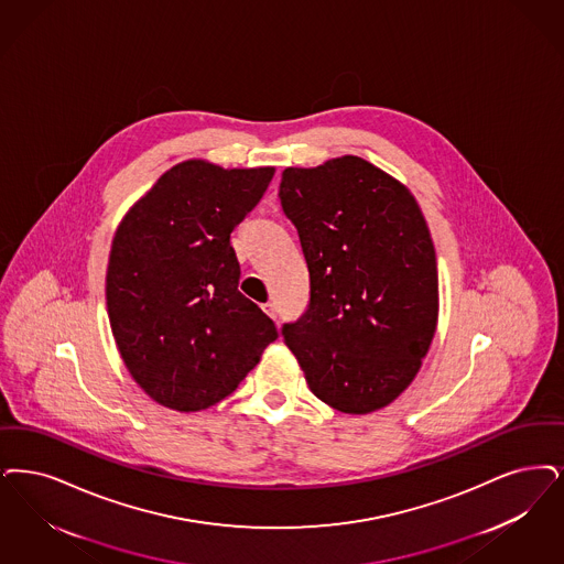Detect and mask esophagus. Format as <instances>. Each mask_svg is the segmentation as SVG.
<instances>
[{
  "label": "esophagus",
  "instance_id": "34e87169",
  "mask_svg": "<svg viewBox=\"0 0 564 564\" xmlns=\"http://www.w3.org/2000/svg\"><path fill=\"white\" fill-rule=\"evenodd\" d=\"M262 308H264V313H267V315L271 316V318H274V321H276V316H279V311H276V304H274V302H267V304H264Z\"/></svg>",
  "mask_w": 564,
  "mask_h": 564
}]
</instances>
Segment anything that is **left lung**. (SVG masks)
Masks as SVG:
<instances>
[{"label": "left lung", "instance_id": "1", "mask_svg": "<svg viewBox=\"0 0 564 564\" xmlns=\"http://www.w3.org/2000/svg\"><path fill=\"white\" fill-rule=\"evenodd\" d=\"M279 199L311 272L306 313L281 329L308 388L341 413L390 405L417 376L438 318L420 205L355 155L288 167Z\"/></svg>", "mask_w": 564, "mask_h": 564}]
</instances>
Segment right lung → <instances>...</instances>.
I'll return each mask as SVG.
<instances>
[{
  "instance_id": "1",
  "label": "right lung",
  "mask_w": 564,
  "mask_h": 564,
  "mask_svg": "<svg viewBox=\"0 0 564 564\" xmlns=\"http://www.w3.org/2000/svg\"><path fill=\"white\" fill-rule=\"evenodd\" d=\"M272 176L274 167L188 159L117 226L109 321L128 371L159 405L188 413L220 403L279 338L271 316L239 292L230 246Z\"/></svg>"
}]
</instances>
